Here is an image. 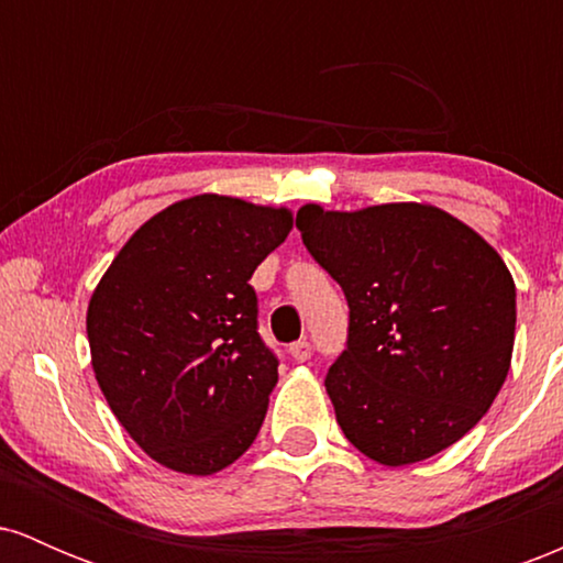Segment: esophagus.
<instances>
[{"instance_id":"obj_1","label":"esophagus","mask_w":563,"mask_h":563,"mask_svg":"<svg viewBox=\"0 0 563 563\" xmlns=\"http://www.w3.org/2000/svg\"><path fill=\"white\" fill-rule=\"evenodd\" d=\"M288 352H290V357L296 360V363H307V360L312 357V344H309L307 339L294 341V344L288 346Z\"/></svg>"}]
</instances>
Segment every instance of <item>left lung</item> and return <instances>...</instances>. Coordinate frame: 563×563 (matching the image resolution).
<instances>
[{
  "label": "left lung",
  "mask_w": 563,
  "mask_h": 563,
  "mask_svg": "<svg viewBox=\"0 0 563 563\" xmlns=\"http://www.w3.org/2000/svg\"><path fill=\"white\" fill-rule=\"evenodd\" d=\"M296 228L349 303L325 389L349 442L410 466L466 437L508 376L516 286L500 254L437 206L325 211Z\"/></svg>",
  "instance_id": "left-lung-1"
}]
</instances>
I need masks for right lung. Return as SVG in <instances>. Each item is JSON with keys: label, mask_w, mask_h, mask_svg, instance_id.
Here are the masks:
<instances>
[{"label": "right lung", "mask_w": 563, "mask_h": 563, "mask_svg": "<svg viewBox=\"0 0 563 563\" xmlns=\"http://www.w3.org/2000/svg\"><path fill=\"white\" fill-rule=\"evenodd\" d=\"M290 228L288 209L206 192L147 219L97 283L95 378L161 466L217 474L260 434L277 357L249 280Z\"/></svg>", "instance_id": "add662e5"}]
</instances>
